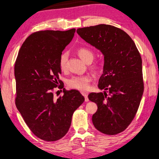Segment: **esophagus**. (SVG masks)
<instances>
[{
	"mask_svg": "<svg viewBox=\"0 0 159 159\" xmlns=\"http://www.w3.org/2000/svg\"><path fill=\"white\" fill-rule=\"evenodd\" d=\"M82 95L84 97V101L85 102H88L89 101V99L87 98V94L86 93H84V92H82Z\"/></svg>",
	"mask_w": 159,
	"mask_h": 159,
	"instance_id": "34e87169",
	"label": "esophagus"
}]
</instances>
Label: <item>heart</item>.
<instances>
[{"label": "heart", "mask_w": 159, "mask_h": 159, "mask_svg": "<svg viewBox=\"0 0 159 159\" xmlns=\"http://www.w3.org/2000/svg\"><path fill=\"white\" fill-rule=\"evenodd\" d=\"M77 54L85 62L90 63L95 57V53L91 49L87 47H80L77 49ZM68 53L63 52L59 57V65L61 70H66L67 66ZM92 69L94 71H98L100 69V66L98 64H95L92 66ZM92 80L91 75H84L82 76H75L71 77L66 82L67 86L70 88L79 89V90H87L89 88V82Z\"/></svg>", "instance_id": "b5f03b06"}]
</instances>
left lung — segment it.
Segmentation results:
<instances>
[{
	"label": "left lung",
	"instance_id": "8db88e82",
	"mask_svg": "<svg viewBox=\"0 0 159 159\" xmlns=\"http://www.w3.org/2000/svg\"><path fill=\"white\" fill-rule=\"evenodd\" d=\"M77 32L104 54L98 87L109 91V95L105 92L89 94V100L98 105L93 125L104 134H118L134 119L143 93L141 54L130 36L111 25L84 27Z\"/></svg>",
	"mask_w": 159,
	"mask_h": 159
}]
</instances>
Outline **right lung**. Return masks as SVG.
Masks as SVG:
<instances>
[{
  "instance_id": "add662e5",
  "label": "right lung",
  "mask_w": 159,
  "mask_h": 159,
  "mask_svg": "<svg viewBox=\"0 0 159 159\" xmlns=\"http://www.w3.org/2000/svg\"><path fill=\"white\" fill-rule=\"evenodd\" d=\"M75 31L34 32L23 43L15 62L16 106L31 132L46 141L66 134L73 113L84 101L78 90L63 88L59 78V57ZM57 87L64 92L58 99L53 96Z\"/></svg>"
}]
</instances>
